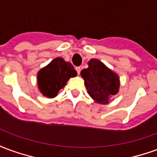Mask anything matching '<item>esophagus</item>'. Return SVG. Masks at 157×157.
I'll list each match as a JSON object with an SVG mask.
<instances>
[{
  "mask_svg": "<svg viewBox=\"0 0 157 157\" xmlns=\"http://www.w3.org/2000/svg\"><path fill=\"white\" fill-rule=\"evenodd\" d=\"M75 70H76V71H77V74H80L81 73V71H82V69H81V67L80 66H77V67H75Z\"/></svg>",
  "mask_w": 157,
  "mask_h": 157,
  "instance_id": "obj_1",
  "label": "esophagus"
}]
</instances>
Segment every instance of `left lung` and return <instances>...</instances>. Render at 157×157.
Here are the masks:
<instances>
[{"label": "left lung", "instance_id": "8db88e82", "mask_svg": "<svg viewBox=\"0 0 157 157\" xmlns=\"http://www.w3.org/2000/svg\"><path fill=\"white\" fill-rule=\"evenodd\" d=\"M88 65V68L82 70L81 72L87 92L96 102L106 104L111 96L118 92V76L95 59H92Z\"/></svg>", "mask_w": 157, "mask_h": 157}]
</instances>
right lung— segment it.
Listing matches in <instances>:
<instances>
[{
	"instance_id": "add662e5",
	"label": "right lung",
	"mask_w": 157,
	"mask_h": 157,
	"mask_svg": "<svg viewBox=\"0 0 157 157\" xmlns=\"http://www.w3.org/2000/svg\"><path fill=\"white\" fill-rule=\"evenodd\" d=\"M77 72L73 65L62 58H56L38 74V85L43 95L54 98L65 86L69 79L75 76Z\"/></svg>"
}]
</instances>
